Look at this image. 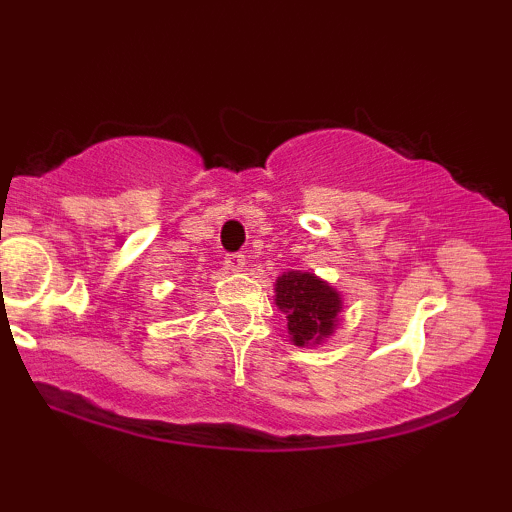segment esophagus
<instances>
[{
  "label": "esophagus",
  "instance_id": "esophagus-1",
  "mask_svg": "<svg viewBox=\"0 0 512 512\" xmlns=\"http://www.w3.org/2000/svg\"><path fill=\"white\" fill-rule=\"evenodd\" d=\"M245 255L243 252H233V255H226V269H231V272H243L245 269Z\"/></svg>",
  "mask_w": 512,
  "mask_h": 512
}]
</instances>
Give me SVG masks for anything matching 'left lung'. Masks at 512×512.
<instances>
[{
  "label": "left lung",
  "mask_w": 512,
  "mask_h": 512,
  "mask_svg": "<svg viewBox=\"0 0 512 512\" xmlns=\"http://www.w3.org/2000/svg\"><path fill=\"white\" fill-rule=\"evenodd\" d=\"M274 291L293 344L313 346L332 337L342 315V296L327 281L310 272H284L276 276Z\"/></svg>",
  "instance_id": "left-lung-1"
}]
</instances>
